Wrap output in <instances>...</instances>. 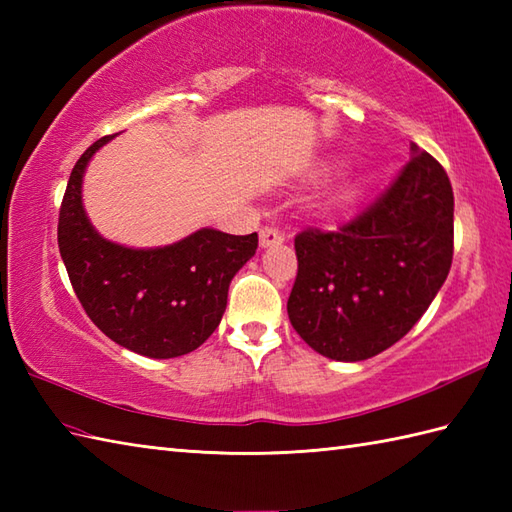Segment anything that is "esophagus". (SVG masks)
I'll list each match as a JSON object with an SVG mask.
<instances>
[{"label":"esophagus","mask_w":512,"mask_h":512,"mask_svg":"<svg viewBox=\"0 0 512 512\" xmlns=\"http://www.w3.org/2000/svg\"><path fill=\"white\" fill-rule=\"evenodd\" d=\"M284 242V235H281L279 228L275 226H264L262 231H259V246L262 248H270V246H277Z\"/></svg>","instance_id":"esophagus-1"}]
</instances>
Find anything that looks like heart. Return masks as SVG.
<instances>
[{
	"mask_svg": "<svg viewBox=\"0 0 512 512\" xmlns=\"http://www.w3.org/2000/svg\"><path fill=\"white\" fill-rule=\"evenodd\" d=\"M352 191H354V187L350 182H345V184H341L339 187V191H336V195H334V202L336 204H345L347 200L352 198Z\"/></svg>",
	"mask_w": 512,
	"mask_h": 512,
	"instance_id": "heart-1",
	"label": "heart"
}]
</instances>
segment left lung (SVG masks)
I'll return each mask as SVG.
<instances>
[{
    "instance_id": "obj_1",
    "label": "left lung",
    "mask_w": 512,
    "mask_h": 512,
    "mask_svg": "<svg viewBox=\"0 0 512 512\" xmlns=\"http://www.w3.org/2000/svg\"><path fill=\"white\" fill-rule=\"evenodd\" d=\"M292 328L314 352L356 363L400 341L436 299L453 259V189L411 143L394 184L336 231L295 237Z\"/></svg>"
}]
</instances>
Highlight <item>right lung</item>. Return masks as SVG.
<instances>
[{"label":"right lung","mask_w":512,"mask_h":512,"mask_svg":"<svg viewBox=\"0 0 512 512\" xmlns=\"http://www.w3.org/2000/svg\"><path fill=\"white\" fill-rule=\"evenodd\" d=\"M112 138L85 149L70 173L59 211L61 259L83 310L114 343L149 358L189 354L220 325L228 286L255 255L257 233L200 228L156 248L105 239L83 209V176Z\"/></svg>","instance_id":"1"}]
</instances>
